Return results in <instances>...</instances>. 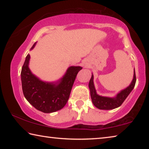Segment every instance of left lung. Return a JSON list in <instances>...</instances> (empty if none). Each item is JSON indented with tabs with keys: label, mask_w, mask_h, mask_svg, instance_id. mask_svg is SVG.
<instances>
[{
	"label": "left lung",
	"mask_w": 149,
	"mask_h": 149,
	"mask_svg": "<svg viewBox=\"0 0 149 149\" xmlns=\"http://www.w3.org/2000/svg\"><path fill=\"white\" fill-rule=\"evenodd\" d=\"M93 79H94V76L92 74L89 83L91 97L93 104H94L95 107L100 110H112L120 107L133 89L136 82L135 72L134 70L133 80L129 86L126 87L125 89L120 91L116 97H102V96L97 94L94 85V82H93Z\"/></svg>",
	"instance_id": "left-lung-1"
}]
</instances>
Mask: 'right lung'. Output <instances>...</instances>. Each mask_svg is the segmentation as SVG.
Segmentation results:
<instances>
[{"instance_id": "right-lung-1", "label": "right lung", "mask_w": 149, "mask_h": 149, "mask_svg": "<svg viewBox=\"0 0 149 149\" xmlns=\"http://www.w3.org/2000/svg\"><path fill=\"white\" fill-rule=\"evenodd\" d=\"M35 42L30 50L34 49ZM30 55H27L21 72L22 90L25 98L37 110L52 113L64 107L81 66H70L62 77L56 81H43L31 72L29 68Z\"/></svg>"}]
</instances>
